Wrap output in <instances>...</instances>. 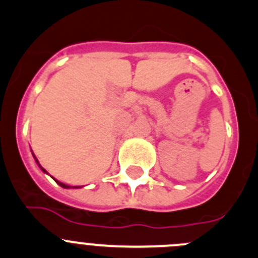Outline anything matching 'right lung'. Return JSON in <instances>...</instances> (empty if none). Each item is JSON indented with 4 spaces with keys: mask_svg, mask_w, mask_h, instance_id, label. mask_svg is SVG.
<instances>
[{
    "mask_svg": "<svg viewBox=\"0 0 258 258\" xmlns=\"http://www.w3.org/2000/svg\"><path fill=\"white\" fill-rule=\"evenodd\" d=\"M34 158H35V156H34ZM35 162H37V164L39 165V168H40V169L43 170V172H44V173H47V170H45L44 168H42V165L39 164V162H38V160H37V158H35ZM54 180H56V182H57V183L59 184V186H61V187H63V188H70V186H67V184H64V183H61V182H59V180H57V179H54ZM75 188H78V187H75Z\"/></svg>",
    "mask_w": 258,
    "mask_h": 258,
    "instance_id": "1",
    "label": "right lung"
}]
</instances>
